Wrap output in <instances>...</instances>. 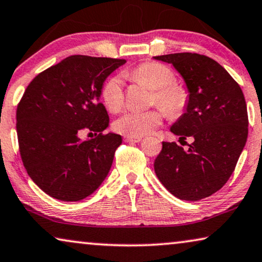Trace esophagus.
Segmentation results:
<instances>
[{
  "label": "esophagus",
  "mask_w": 262,
  "mask_h": 262,
  "mask_svg": "<svg viewBox=\"0 0 262 262\" xmlns=\"http://www.w3.org/2000/svg\"><path fill=\"white\" fill-rule=\"evenodd\" d=\"M141 138H132V136H124V141L129 142V143H136L141 141Z\"/></svg>",
  "instance_id": "1"
}]
</instances>
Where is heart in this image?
Listing matches in <instances>:
<instances>
[{
  "instance_id": "obj_1",
  "label": "heart",
  "mask_w": 262,
  "mask_h": 262,
  "mask_svg": "<svg viewBox=\"0 0 262 262\" xmlns=\"http://www.w3.org/2000/svg\"><path fill=\"white\" fill-rule=\"evenodd\" d=\"M133 80L153 90L152 104L163 110L169 119H178L185 113L189 104V91L182 84L174 82V73L166 65L156 61L143 62L132 70ZM102 98L110 112H119L124 104L123 82L121 77H112L104 84ZM163 122V113L158 109L147 112H127L114 123L115 129L126 136L141 138L148 135Z\"/></svg>"
}]
</instances>
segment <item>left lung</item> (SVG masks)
<instances>
[{
	"mask_svg": "<svg viewBox=\"0 0 262 262\" xmlns=\"http://www.w3.org/2000/svg\"><path fill=\"white\" fill-rule=\"evenodd\" d=\"M172 64L189 91L185 113L171 127L180 140L192 138L189 149L163 142L154 171L173 196L200 201L219 191L234 172L248 136L245 96L227 70L197 53L154 57Z\"/></svg>",
	"mask_w": 262,
	"mask_h": 262,
	"instance_id": "obj_1",
	"label": "left lung"
}]
</instances>
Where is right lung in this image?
Masks as SVG:
<instances>
[{
    "mask_svg": "<svg viewBox=\"0 0 262 262\" xmlns=\"http://www.w3.org/2000/svg\"><path fill=\"white\" fill-rule=\"evenodd\" d=\"M124 59L71 56L39 73L16 110L22 163L33 182L49 196L82 201L108 176L121 135L109 126L99 102L103 83ZM88 129L95 138L80 140Z\"/></svg>",
    "mask_w": 262,
    "mask_h": 262,
    "instance_id": "obj_1",
    "label": "right lung"
}]
</instances>
